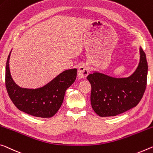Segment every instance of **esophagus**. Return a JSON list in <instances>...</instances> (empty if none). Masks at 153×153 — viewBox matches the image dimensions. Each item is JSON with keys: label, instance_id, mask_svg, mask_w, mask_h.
Wrapping results in <instances>:
<instances>
[{"label": "esophagus", "instance_id": "obj_1", "mask_svg": "<svg viewBox=\"0 0 153 153\" xmlns=\"http://www.w3.org/2000/svg\"><path fill=\"white\" fill-rule=\"evenodd\" d=\"M88 66L85 64H82L79 66L77 70V76H78L80 79L86 78V76L88 74Z\"/></svg>", "mask_w": 153, "mask_h": 153}]
</instances>
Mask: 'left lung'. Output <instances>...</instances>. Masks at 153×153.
Segmentation results:
<instances>
[{
  "mask_svg": "<svg viewBox=\"0 0 153 153\" xmlns=\"http://www.w3.org/2000/svg\"><path fill=\"white\" fill-rule=\"evenodd\" d=\"M139 65L127 77L116 78L94 71L87 79L91 84V102L101 117L114 116L136 106L146 90L148 63L146 54L140 48Z\"/></svg>",
  "mask_w": 153,
  "mask_h": 153,
  "instance_id": "obj_1",
  "label": "left lung"
}]
</instances>
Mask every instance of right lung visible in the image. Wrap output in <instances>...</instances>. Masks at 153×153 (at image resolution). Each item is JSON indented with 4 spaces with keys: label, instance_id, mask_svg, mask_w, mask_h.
<instances>
[{
    "label": "right lung",
    "instance_id": "1",
    "mask_svg": "<svg viewBox=\"0 0 153 153\" xmlns=\"http://www.w3.org/2000/svg\"><path fill=\"white\" fill-rule=\"evenodd\" d=\"M7 58L5 85L7 93L16 108L36 117L50 118L61 106L66 90L76 79L77 69L65 70L43 87L35 89L21 88L12 79Z\"/></svg>",
    "mask_w": 153,
    "mask_h": 153
}]
</instances>
